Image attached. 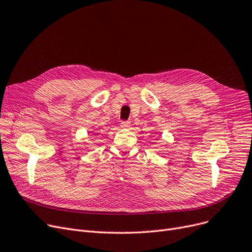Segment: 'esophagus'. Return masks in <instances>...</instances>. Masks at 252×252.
I'll use <instances>...</instances> for the list:
<instances>
[{"label": "esophagus", "instance_id": "34e87169", "mask_svg": "<svg viewBox=\"0 0 252 252\" xmlns=\"http://www.w3.org/2000/svg\"><path fill=\"white\" fill-rule=\"evenodd\" d=\"M129 126H130L129 122H122V124H121V126L123 128H127V127H129Z\"/></svg>", "mask_w": 252, "mask_h": 252}]
</instances>
